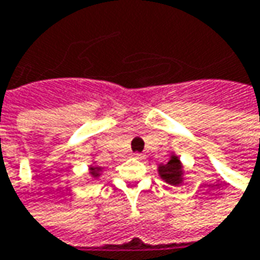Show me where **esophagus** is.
Returning a JSON list of instances; mask_svg holds the SVG:
<instances>
[{
    "mask_svg": "<svg viewBox=\"0 0 260 260\" xmlns=\"http://www.w3.org/2000/svg\"><path fill=\"white\" fill-rule=\"evenodd\" d=\"M132 157H134V158H137V159H141V158L144 157V155H142V154H141V152H134V154H132Z\"/></svg>",
    "mask_w": 260,
    "mask_h": 260,
    "instance_id": "obj_1",
    "label": "esophagus"
}]
</instances>
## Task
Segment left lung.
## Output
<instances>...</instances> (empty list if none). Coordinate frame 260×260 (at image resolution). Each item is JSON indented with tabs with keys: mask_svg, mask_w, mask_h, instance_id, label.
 I'll return each mask as SVG.
<instances>
[{
	"mask_svg": "<svg viewBox=\"0 0 260 260\" xmlns=\"http://www.w3.org/2000/svg\"><path fill=\"white\" fill-rule=\"evenodd\" d=\"M158 174L161 177V180H164L166 183L171 184V185H180V184H183L184 170L180 158L173 154L170 157L168 162L161 164V166L158 167Z\"/></svg>",
	"mask_w": 260,
	"mask_h": 260,
	"instance_id": "8db88e82",
	"label": "left lung"
}]
</instances>
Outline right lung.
<instances>
[{"mask_svg": "<svg viewBox=\"0 0 260 260\" xmlns=\"http://www.w3.org/2000/svg\"><path fill=\"white\" fill-rule=\"evenodd\" d=\"M89 173H90V175H92L93 178H99V177H101V173H102V167L90 166L89 167Z\"/></svg>", "mask_w": 260, "mask_h": 260, "instance_id": "1", "label": "right lung"}]
</instances>
